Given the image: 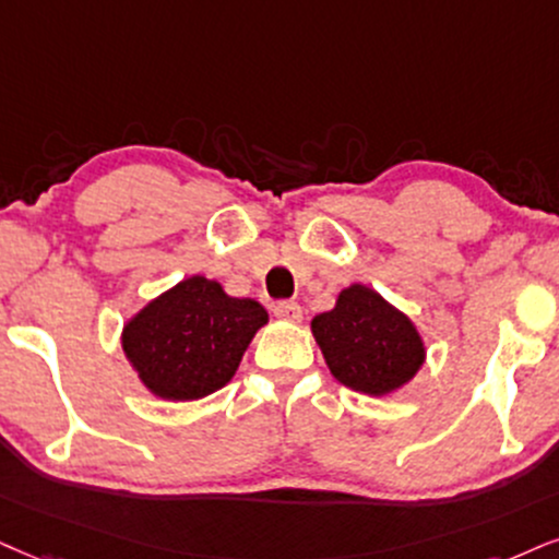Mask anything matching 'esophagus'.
Wrapping results in <instances>:
<instances>
[{
    "label": "esophagus",
    "mask_w": 559,
    "mask_h": 559,
    "mask_svg": "<svg viewBox=\"0 0 559 559\" xmlns=\"http://www.w3.org/2000/svg\"><path fill=\"white\" fill-rule=\"evenodd\" d=\"M274 316H277L280 321L298 323L302 319V308L295 300H280L277 306H274Z\"/></svg>",
    "instance_id": "34e87169"
}]
</instances>
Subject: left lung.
Masks as SVG:
<instances>
[{"mask_svg": "<svg viewBox=\"0 0 559 559\" xmlns=\"http://www.w3.org/2000/svg\"><path fill=\"white\" fill-rule=\"evenodd\" d=\"M316 344L336 381L368 396L402 389L425 362V342L409 316L365 285L340 293L311 321Z\"/></svg>", "mask_w": 559, "mask_h": 559, "instance_id": "1", "label": "left lung"}]
</instances>
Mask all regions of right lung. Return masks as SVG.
Listing matches in <instances>:
<instances>
[{
    "label": "right lung",
    "instance_id": "right-lung-1",
    "mask_svg": "<svg viewBox=\"0 0 559 559\" xmlns=\"http://www.w3.org/2000/svg\"><path fill=\"white\" fill-rule=\"evenodd\" d=\"M269 321L251 298H230L202 274L150 300L123 323L121 347L150 394L194 402L236 376L253 334Z\"/></svg>",
    "mask_w": 559,
    "mask_h": 559
}]
</instances>
